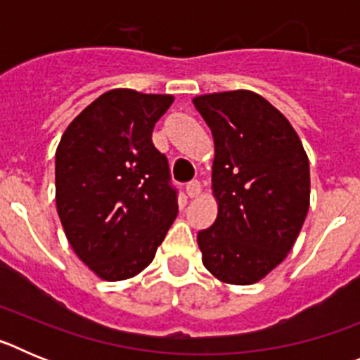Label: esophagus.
Instances as JSON below:
<instances>
[{"label": "esophagus", "mask_w": 360, "mask_h": 360, "mask_svg": "<svg viewBox=\"0 0 360 360\" xmlns=\"http://www.w3.org/2000/svg\"><path fill=\"white\" fill-rule=\"evenodd\" d=\"M186 191H187V196H189V198H198V196L202 195V186H200L198 180H193V182L187 184Z\"/></svg>", "instance_id": "obj_1"}]
</instances>
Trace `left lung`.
<instances>
[{
    "label": "left lung",
    "mask_w": 360,
    "mask_h": 360,
    "mask_svg": "<svg viewBox=\"0 0 360 360\" xmlns=\"http://www.w3.org/2000/svg\"><path fill=\"white\" fill-rule=\"evenodd\" d=\"M214 139V224L198 232L203 266L227 285L262 281L287 257L310 207V164L278 108L250 90L196 95Z\"/></svg>",
    "instance_id": "obj_1"
}]
</instances>
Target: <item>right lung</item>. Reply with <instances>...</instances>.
<instances>
[{"label":"right lung","mask_w":360,"mask_h":360,"mask_svg":"<svg viewBox=\"0 0 360 360\" xmlns=\"http://www.w3.org/2000/svg\"><path fill=\"white\" fill-rule=\"evenodd\" d=\"M173 101L110 90L68 124L57 146V214L73 252L104 281L141 274L176 218L167 158L151 141Z\"/></svg>","instance_id":"right-lung-1"}]
</instances>
